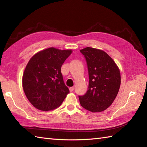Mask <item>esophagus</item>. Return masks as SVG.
<instances>
[{"label": "esophagus", "mask_w": 147, "mask_h": 147, "mask_svg": "<svg viewBox=\"0 0 147 147\" xmlns=\"http://www.w3.org/2000/svg\"><path fill=\"white\" fill-rule=\"evenodd\" d=\"M69 90H70L71 92L73 91H74V88H73V87H71V88H69Z\"/></svg>", "instance_id": "esophagus-1"}]
</instances>
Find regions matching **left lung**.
Wrapping results in <instances>:
<instances>
[{
  "instance_id": "obj_1",
  "label": "left lung",
  "mask_w": 147,
  "mask_h": 147,
  "mask_svg": "<svg viewBox=\"0 0 147 147\" xmlns=\"http://www.w3.org/2000/svg\"><path fill=\"white\" fill-rule=\"evenodd\" d=\"M88 69L89 86L80 103L91 112H100L111 106L117 95L121 74L112 58L105 52L91 47L80 50Z\"/></svg>"
}]
</instances>
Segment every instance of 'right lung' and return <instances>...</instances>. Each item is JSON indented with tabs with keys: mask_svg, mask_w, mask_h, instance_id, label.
Returning <instances> with one entry per match:
<instances>
[{
	"mask_svg": "<svg viewBox=\"0 0 147 147\" xmlns=\"http://www.w3.org/2000/svg\"><path fill=\"white\" fill-rule=\"evenodd\" d=\"M71 53V50L51 47L39 52L30 59L23 76V87L35 108L51 111L63 102L69 89L63 82L61 67Z\"/></svg>",
	"mask_w": 147,
	"mask_h": 147,
	"instance_id": "obj_1",
	"label": "right lung"
}]
</instances>
